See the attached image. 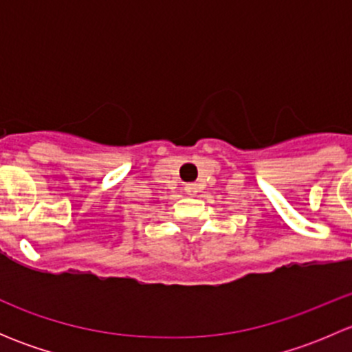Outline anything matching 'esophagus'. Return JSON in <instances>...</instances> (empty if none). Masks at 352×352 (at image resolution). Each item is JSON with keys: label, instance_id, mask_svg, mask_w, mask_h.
I'll return each instance as SVG.
<instances>
[{"label": "esophagus", "instance_id": "1", "mask_svg": "<svg viewBox=\"0 0 352 352\" xmlns=\"http://www.w3.org/2000/svg\"><path fill=\"white\" fill-rule=\"evenodd\" d=\"M184 189H186L187 196H190V197L197 196V192H199L197 184H186V186H184Z\"/></svg>", "mask_w": 352, "mask_h": 352}]
</instances>
